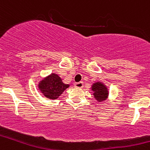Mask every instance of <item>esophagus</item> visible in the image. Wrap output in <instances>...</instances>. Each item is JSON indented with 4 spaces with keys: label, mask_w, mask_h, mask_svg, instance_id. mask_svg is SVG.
<instances>
[{
    "label": "esophagus",
    "mask_w": 150,
    "mask_h": 150,
    "mask_svg": "<svg viewBox=\"0 0 150 150\" xmlns=\"http://www.w3.org/2000/svg\"><path fill=\"white\" fill-rule=\"evenodd\" d=\"M75 87H76V88H82L83 87V82L75 83Z\"/></svg>",
    "instance_id": "esophagus-1"
}]
</instances>
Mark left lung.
<instances>
[{
	"mask_svg": "<svg viewBox=\"0 0 150 150\" xmlns=\"http://www.w3.org/2000/svg\"><path fill=\"white\" fill-rule=\"evenodd\" d=\"M91 90L93 91V95L94 98L98 102H103L108 98V91L105 85L101 82H96L91 86Z\"/></svg>",
	"mask_w": 150,
	"mask_h": 150,
	"instance_id": "obj_1",
	"label": "left lung"
}]
</instances>
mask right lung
Returning a JSON list of instances; mask_svg holds the SVG:
<instances>
[{
  "instance_id": "right-lung-1",
  "label": "right lung",
  "mask_w": 150,
  "mask_h": 150,
  "mask_svg": "<svg viewBox=\"0 0 150 150\" xmlns=\"http://www.w3.org/2000/svg\"><path fill=\"white\" fill-rule=\"evenodd\" d=\"M38 86L45 97L48 99L56 100L69 86V85L64 83L57 74L52 73L40 81Z\"/></svg>"
}]
</instances>
